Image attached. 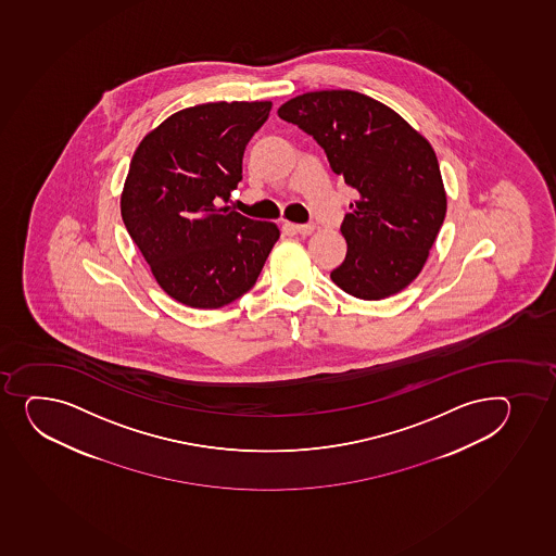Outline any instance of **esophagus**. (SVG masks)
I'll return each instance as SVG.
<instances>
[{
    "mask_svg": "<svg viewBox=\"0 0 556 556\" xmlns=\"http://www.w3.org/2000/svg\"><path fill=\"white\" fill-rule=\"evenodd\" d=\"M296 232H300V235L309 236L315 232L316 225L315 223H304V225H291Z\"/></svg>",
    "mask_w": 556,
    "mask_h": 556,
    "instance_id": "esophagus-1",
    "label": "esophagus"
}]
</instances>
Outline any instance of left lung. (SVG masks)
I'll return each mask as SVG.
<instances>
[{
    "mask_svg": "<svg viewBox=\"0 0 556 556\" xmlns=\"http://www.w3.org/2000/svg\"><path fill=\"white\" fill-rule=\"evenodd\" d=\"M278 117L311 135L357 192L340 227L345 260L331 280L361 300L403 291L421 273L446 214L430 142L388 105L350 89L300 94Z\"/></svg>",
    "mask_w": 556,
    "mask_h": 556,
    "instance_id": "8db88e82",
    "label": "left lung"
}]
</instances>
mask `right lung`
<instances>
[{
    "instance_id": "obj_1",
    "label": "right lung",
    "mask_w": 556,
    "mask_h": 556,
    "mask_svg": "<svg viewBox=\"0 0 556 556\" xmlns=\"http://www.w3.org/2000/svg\"><path fill=\"white\" fill-rule=\"evenodd\" d=\"M270 108L269 100L187 108L150 131L129 163L124 225L159 286L188 307L217 309L251 291L280 238L275 223L227 206L247 142Z\"/></svg>"
}]
</instances>
